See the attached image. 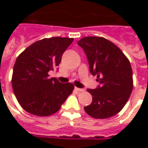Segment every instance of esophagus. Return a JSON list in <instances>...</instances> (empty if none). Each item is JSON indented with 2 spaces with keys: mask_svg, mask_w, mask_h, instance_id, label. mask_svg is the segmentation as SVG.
<instances>
[{
  "mask_svg": "<svg viewBox=\"0 0 148 148\" xmlns=\"http://www.w3.org/2000/svg\"><path fill=\"white\" fill-rule=\"evenodd\" d=\"M75 90H77V92H84L85 91L84 89H80V88H77V87H75Z\"/></svg>",
  "mask_w": 148,
  "mask_h": 148,
  "instance_id": "esophagus-1",
  "label": "esophagus"
}]
</instances>
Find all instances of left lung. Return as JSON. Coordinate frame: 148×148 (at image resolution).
<instances>
[{"label": "left lung", "instance_id": "8db88e82", "mask_svg": "<svg viewBox=\"0 0 148 148\" xmlns=\"http://www.w3.org/2000/svg\"><path fill=\"white\" fill-rule=\"evenodd\" d=\"M77 44L86 55L91 74L97 75L101 85L87 90L93 101L84 109L96 119L113 116L124 108L132 91L130 62L117 46L103 37H84Z\"/></svg>", "mask_w": 148, "mask_h": 148}]
</instances>
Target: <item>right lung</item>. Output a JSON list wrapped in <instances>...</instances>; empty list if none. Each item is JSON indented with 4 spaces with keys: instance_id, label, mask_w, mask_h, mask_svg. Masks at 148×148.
Instances as JSON below:
<instances>
[{
    "instance_id": "right-lung-1",
    "label": "right lung",
    "mask_w": 148,
    "mask_h": 148,
    "mask_svg": "<svg viewBox=\"0 0 148 148\" xmlns=\"http://www.w3.org/2000/svg\"><path fill=\"white\" fill-rule=\"evenodd\" d=\"M73 38L51 37L36 41L19 55L12 77L13 92L23 109L31 114L47 116L58 112L74 86L49 77L61 62Z\"/></svg>"
}]
</instances>
